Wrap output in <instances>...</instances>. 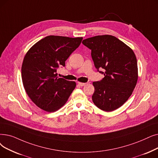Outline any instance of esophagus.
<instances>
[{"label": "esophagus", "mask_w": 158, "mask_h": 158, "mask_svg": "<svg viewBox=\"0 0 158 158\" xmlns=\"http://www.w3.org/2000/svg\"><path fill=\"white\" fill-rule=\"evenodd\" d=\"M77 84H78L80 86H83L85 85V83H79V82H78Z\"/></svg>", "instance_id": "34e87169"}]
</instances>
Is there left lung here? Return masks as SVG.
I'll use <instances>...</instances> for the list:
<instances>
[{
    "mask_svg": "<svg viewBox=\"0 0 158 158\" xmlns=\"http://www.w3.org/2000/svg\"><path fill=\"white\" fill-rule=\"evenodd\" d=\"M91 50L98 72L104 74L94 82L92 101L102 110L113 111L121 106L133 92L138 81V64L133 50L114 36L98 35L82 42ZM104 69V72L99 69Z\"/></svg>",
    "mask_w": 158,
    "mask_h": 158,
    "instance_id": "obj_1",
    "label": "left lung"
}]
</instances>
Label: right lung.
<instances>
[{
  "label": "right lung",
  "instance_id": "1",
  "mask_svg": "<svg viewBox=\"0 0 158 158\" xmlns=\"http://www.w3.org/2000/svg\"><path fill=\"white\" fill-rule=\"evenodd\" d=\"M83 37L50 35L40 40L26 54L21 68L23 83L31 101L44 110L62 107L75 89L74 81L59 78L57 70L80 45Z\"/></svg>",
  "mask_w": 158,
  "mask_h": 158
}]
</instances>
